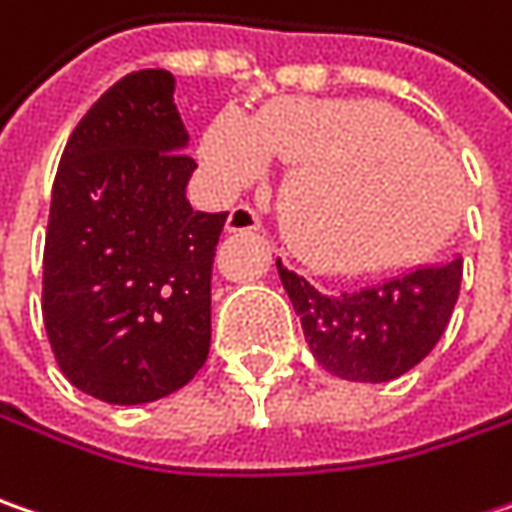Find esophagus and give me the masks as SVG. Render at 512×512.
<instances>
[{
    "label": "esophagus",
    "instance_id": "34e87169",
    "mask_svg": "<svg viewBox=\"0 0 512 512\" xmlns=\"http://www.w3.org/2000/svg\"><path fill=\"white\" fill-rule=\"evenodd\" d=\"M224 230L227 233H253V230H259V216L247 204H239L230 210V216L224 221Z\"/></svg>",
    "mask_w": 512,
    "mask_h": 512
}]
</instances>
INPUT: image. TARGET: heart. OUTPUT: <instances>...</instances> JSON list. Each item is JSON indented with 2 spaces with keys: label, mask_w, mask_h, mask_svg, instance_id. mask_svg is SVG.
<instances>
[{
  "label": "heart",
  "mask_w": 512,
  "mask_h": 512,
  "mask_svg": "<svg viewBox=\"0 0 512 512\" xmlns=\"http://www.w3.org/2000/svg\"><path fill=\"white\" fill-rule=\"evenodd\" d=\"M224 187L291 164L279 213L294 250L322 270H369L423 250L458 201V167L409 117L377 103L288 97L256 120L221 112L201 143Z\"/></svg>",
  "instance_id": "b5f03b06"
}]
</instances>
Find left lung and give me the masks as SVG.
Masks as SVG:
<instances>
[{"instance_id":"1","label":"left lung","mask_w":512,"mask_h":512,"mask_svg":"<svg viewBox=\"0 0 512 512\" xmlns=\"http://www.w3.org/2000/svg\"><path fill=\"white\" fill-rule=\"evenodd\" d=\"M305 343L322 369L357 383H386L435 348L461 291L464 259L403 270L369 288L325 294L276 259Z\"/></svg>"}]
</instances>
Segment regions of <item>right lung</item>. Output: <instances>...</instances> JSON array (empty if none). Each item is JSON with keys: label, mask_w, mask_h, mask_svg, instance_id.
<instances>
[{"label": "right lung", "mask_w": 512, "mask_h": 512, "mask_svg": "<svg viewBox=\"0 0 512 512\" xmlns=\"http://www.w3.org/2000/svg\"><path fill=\"white\" fill-rule=\"evenodd\" d=\"M164 68L126 74L65 143L42 259V320L86 395L138 406L210 354V276L227 213L187 201L195 161Z\"/></svg>", "instance_id": "1"}]
</instances>
